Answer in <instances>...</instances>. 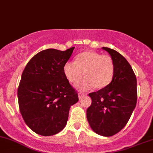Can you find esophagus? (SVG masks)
<instances>
[{"label":"esophagus","instance_id":"obj_1","mask_svg":"<svg viewBox=\"0 0 153 153\" xmlns=\"http://www.w3.org/2000/svg\"><path fill=\"white\" fill-rule=\"evenodd\" d=\"M86 96V94H85V93H79V94H78V96H79V99H81L82 98H83L84 96Z\"/></svg>","mask_w":153,"mask_h":153}]
</instances>
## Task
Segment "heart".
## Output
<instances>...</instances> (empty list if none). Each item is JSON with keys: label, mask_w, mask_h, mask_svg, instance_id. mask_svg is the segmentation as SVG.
Listing matches in <instances>:
<instances>
[{"label": "heart", "mask_w": 153, "mask_h": 153, "mask_svg": "<svg viewBox=\"0 0 153 153\" xmlns=\"http://www.w3.org/2000/svg\"><path fill=\"white\" fill-rule=\"evenodd\" d=\"M63 73L71 83L82 90L102 89L111 82L114 73V63L111 56L95 52H85L77 56L76 61L69 60L63 65Z\"/></svg>", "instance_id": "b5f03b06"}]
</instances>
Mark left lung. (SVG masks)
<instances>
[{
	"label": "left lung",
	"instance_id": "left-lung-1",
	"mask_svg": "<svg viewBox=\"0 0 153 153\" xmlns=\"http://www.w3.org/2000/svg\"><path fill=\"white\" fill-rule=\"evenodd\" d=\"M114 63V73L107 86L89 93L91 105L87 109V119L96 134L111 136L128 122L137 100L136 77L128 62L112 49L102 47Z\"/></svg>",
	"mask_w": 153,
	"mask_h": 153
}]
</instances>
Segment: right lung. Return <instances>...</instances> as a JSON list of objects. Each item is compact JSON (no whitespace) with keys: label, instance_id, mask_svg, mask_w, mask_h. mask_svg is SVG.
<instances>
[{"label":"right lung","instance_id":"add662e5","mask_svg":"<svg viewBox=\"0 0 153 153\" xmlns=\"http://www.w3.org/2000/svg\"><path fill=\"white\" fill-rule=\"evenodd\" d=\"M74 47L65 51L47 49L30 59L18 87L19 108L25 123L42 136L61 131L68 118L71 106L78 94L63 73V65Z\"/></svg>","mask_w":153,"mask_h":153}]
</instances>
